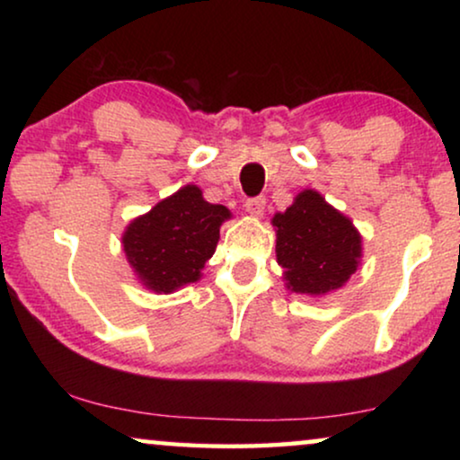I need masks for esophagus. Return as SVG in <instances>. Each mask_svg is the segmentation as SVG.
<instances>
[{
  "instance_id": "34e87169",
  "label": "esophagus",
  "mask_w": 460,
  "mask_h": 460,
  "mask_svg": "<svg viewBox=\"0 0 460 460\" xmlns=\"http://www.w3.org/2000/svg\"><path fill=\"white\" fill-rule=\"evenodd\" d=\"M263 209H266V199H263V197L249 199L247 203H244V211H247L249 216H253V217H261Z\"/></svg>"
}]
</instances>
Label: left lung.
<instances>
[{"label": "left lung", "instance_id": "left-lung-1", "mask_svg": "<svg viewBox=\"0 0 460 460\" xmlns=\"http://www.w3.org/2000/svg\"><path fill=\"white\" fill-rule=\"evenodd\" d=\"M272 226L288 291L326 295L341 288L360 266V232L316 190L299 192L287 211L276 213Z\"/></svg>", "mask_w": 460, "mask_h": 460}]
</instances>
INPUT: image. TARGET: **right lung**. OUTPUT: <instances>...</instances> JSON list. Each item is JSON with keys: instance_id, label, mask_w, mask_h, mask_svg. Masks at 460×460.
<instances>
[{"instance_id": "right-lung-1", "label": "right lung", "mask_w": 460, "mask_h": 460, "mask_svg": "<svg viewBox=\"0 0 460 460\" xmlns=\"http://www.w3.org/2000/svg\"><path fill=\"white\" fill-rule=\"evenodd\" d=\"M226 219L224 205L207 203L200 188L188 184L128 226L123 251L144 287L173 293L200 279Z\"/></svg>"}]
</instances>
